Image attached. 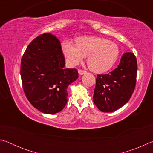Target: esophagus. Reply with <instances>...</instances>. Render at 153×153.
<instances>
[{
    "label": "esophagus",
    "instance_id": "obj_1",
    "mask_svg": "<svg viewBox=\"0 0 153 153\" xmlns=\"http://www.w3.org/2000/svg\"><path fill=\"white\" fill-rule=\"evenodd\" d=\"M78 73H79V75H83V74H84L86 73V71L82 70V69H79V70H78Z\"/></svg>",
    "mask_w": 153,
    "mask_h": 153
}]
</instances>
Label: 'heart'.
Listing matches in <instances>:
<instances>
[{"mask_svg": "<svg viewBox=\"0 0 153 153\" xmlns=\"http://www.w3.org/2000/svg\"><path fill=\"white\" fill-rule=\"evenodd\" d=\"M76 45L68 41L61 44L62 51L71 65H76L88 56L87 63L90 69L102 73L112 68L120 56L117 44L104 38L84 36L76 38Z\"/></svg>", "mask_w": 153, "mask_h": 153, "instance_id": "heart-1", "label": "heart"}]
</instances>
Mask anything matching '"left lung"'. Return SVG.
<instances>
[{"label":"left lung","instance_id":"obj_1","mask_svg":"<svg viewBox=\"0 0 153 153\" xmlns=\"http://www.w3.org/2000/svg\"><path fill=\"white\" fill-rule=\"evenodd\" d=\"M137 60L130 52L124 53L118 67L107 74H98L93 101L102 112H113L129 101L136 83Z\"/></svg>","mask_w":153,"mask_h":153}]
</instances>
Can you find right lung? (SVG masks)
Listing matches in <instances>:
<instances>
[{
  "instance_id": "right-lung-1",
  "label": "right lung",
  "mask_w": 153,
  "mask_h": 153,
  "mask_svg": "<svg viewBox=\"0 0 153 153\" xmlns=\"http://www.w3.org/2000/svg\"><path fill=\"white\" fill-rule=\"evenodd\" d=\"M65 65L60 41L51 33L38 36L25 50L20 69L23 89L40 112L55 114L66 105L67 87L77 79L78 72Z\"/></svg>"
}]
</instances>
